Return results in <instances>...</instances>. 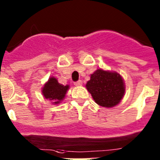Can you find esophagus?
I'll return each instance as SVG.
<instances>
[{"mask_svg": "<svg viewBox=\"0 0 160 160\" xmlns=\"http://www.w3.org/2000/svg\"><path fill=\"white\" fill-rule=\"evenodd\" d=\"M73 84H74V86H76V87H80V86L82 85V82L81 80H78V81L75 82Z\"/></svg>", "mask_w": 160, "mask_h": 160, "instance_id": "1", "label": "esophagus"}]
</instances>
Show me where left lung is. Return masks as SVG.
<instances>
[{"mask_svg": "<svg viewBox=\"0 0 160 160\" xmlns=\"http://www.w3.org/2000/svg\"><path fill=\"white\" fill-rule=\"evenodd\" d=\"M86 87L98 105L107 108L118 105L126 91L124 80L119 73L102 69L90 74Z\"/></svg>", "mask_w": 160, "mask_h": 160, "instance_id": "left-lung-1", "label": "left lung"}]
</instances>
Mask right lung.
Listing matches in <instances>:
<instances>
[{
  "mask_svg": "<svg viewBox=\"0 0 160 160\" xmlns=\"http://www.w3.org/2000/svg\"><path fill=\"white\" fill-rule=\"evenodd\" d=\"M69 85L60 84L58 79L54 77H50L47 82L44 84L42 89V93L46 99H49L52 104H59L66 97Z\"/></svg>",
  "mask_w": 160,
  "mask_h": 160,
  "instance_id": "1",
  "label": "right lung"
}]
</instances>
